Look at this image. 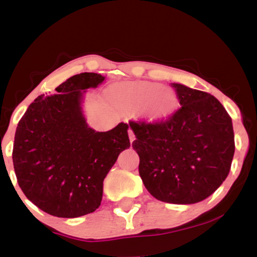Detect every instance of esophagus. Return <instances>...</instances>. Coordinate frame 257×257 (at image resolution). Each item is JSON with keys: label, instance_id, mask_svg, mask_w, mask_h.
Segmentation results:
<instances>
[{"label": "esophagus", "instance_id": "esophagus-1", "mask_svg": "<svg viewBox=\"0 0 257 257\" xmlns=\"http://www.w3.org/2000/svg\"><path fill=\"white\" fill-rule=\"evenodd\" d=\"M128 134H129V140H131V143H133V141L135 140V134H134V132H133L131 128L128 129Z\"/></svg>", "mask_w": 257, "mask_h": 257}]
</instances>
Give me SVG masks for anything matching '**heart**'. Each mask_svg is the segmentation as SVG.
Listing matches in <instances>:
<instances>
[{"mask_svg": "<svg viewBox=\"0 0 257 257\" xmlns=\"http://www.w3.org/2000/svg\"><path fill=\"white\" fill-rule=\"evenodd\" d=\"M114 99L128 108L140 107L145 103L146 113L152 117L168 116L176 105V96L172 90L149 82L117 85L114 88Z\"/></svg>", "mask_w": 257, "mask_h": 257, "instance_id": "heart-1", "label": "heart"}]
</instances>
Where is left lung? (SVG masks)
<instances>
[{
  "instance_id": "8db88e82",
  "label": "left lung",
  "mask_w": 257,
  "mask_h": 257,
  "mask_svg": "<svg viewBox=\"0 0 257 257\" xmlns=\"http://www.w3.org/2000/svg\"><path fill=\"white\" fill-rule=\"evenodd\" d=\"M181 107L157 120H131L139 174L156 199L193 204L225 181L234 155L232 119L205 91L172 83Z\"/></svg>"
}]
</instances>
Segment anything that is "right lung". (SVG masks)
I'll use <instances>...</instances> for the list:
<instances>
[{"mask_svg": "<svg viewBox=\"0 0 257 257\" xmlns=\"http://www.w3.org/2000/svg\"><path fill=\"white\" fill-rule=\"evenodd\" d=\"M104 79L94 72L72 76L55 88L58 94L35 99L18 123L12 155L18 184L53 216L71 219L95 211L104 179L131 147L125 123L95 132L85 122L83 93Z\"/></svg>", "mask_w": 257, "mask_h": 257, "instance_id": "right-lung-1", "label": "right lung"}]
</instances>
